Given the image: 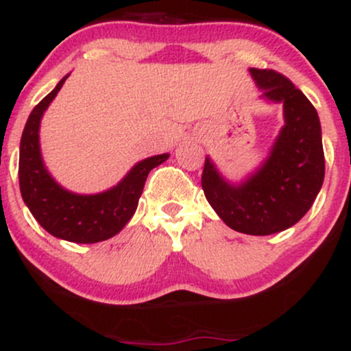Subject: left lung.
Returning <instances> with one entry per match:
<instances>
[{
    "instance_id": "8db88e82",
    "label": "left lung",
    "mask_w": 351,
    "mask_h": 351,
    "mask_svg": "<svg viewBox=\"0 0 351 351\" xmlns=\"http://www.w3.org/2000/svg\"><path fill=\"white\" fill-rule=\"evenodd\" d=\"M264 97L284 104L285 125L271 156L239 186L204 160L201 186L217 216L234 231L269 236L299 223L312 208L325 176L322 128L315 107L280 72L251 67Z\"/></svg>"
}]
</instances>
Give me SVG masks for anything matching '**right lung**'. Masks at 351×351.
Returning a JSON list of instances; mask_svg holds the SVG:
<instances>
[{
	"mask_svg": "<svg viewBox=\"0 0 351 351\" xmlns=\"http://www.w3.org/2000/svg\"><path fill=\"white\" fill-rule=\"evenodd\" d=\"M67 75L31 112L19 147V189L31 215L59 239L92 244L110 239L134 216L148 173L168 160V153L152 156L132 168L115 188L100 195H74L60 188L43 165L39 152V122Z\"/></svg>",
	"mask_w": 351,
	"mask_h": 351,
	"instance_id": "obj_1",
	"label": "right lung"
}]
</instances>
